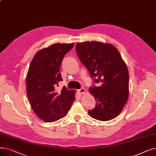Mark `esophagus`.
I'll use <instances>...</instances> for the list:
<instances>
[{
    "instance_id": "1",
    "label": "esophagus",
    "mask_w": 156,
    "mask_h": 156,
    "mask_svg": "<svg viewBox=\"0 0 156 156\" xmlns=\"http://www.w3.org/2000/svg\"><path fill=\"white\" fill-rule=\"evenodd\" d=\"M77 92H78V93L79 94H80V95L83 94H85V89L84 88H81L78 90Z\"/></svg>"
}]
</instances>
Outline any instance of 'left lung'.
<instances>
[{
    "instance_id": "left-lung-1",
    "label": "left lung",
    "mask_w": 156,
    "mask_h": 156,
    "mask_svg": "<svg viewBox=\"0 0 156 156\" xmlns=\"http://www.w3.org/2000/svg\"><path fill=\"white\" fill-rule=\"evenodd\" d=\"M78 58L94 78L97 87L89 88L95 107L88 111L92 118L102 121L117 117L128 99L129 73L118 49L97 41L77 43Z\"/></svg>"
}]
</instances>
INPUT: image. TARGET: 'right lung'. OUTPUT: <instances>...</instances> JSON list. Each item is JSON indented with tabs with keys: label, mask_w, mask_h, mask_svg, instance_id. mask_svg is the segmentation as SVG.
I'll return each mask as SVG.
<instances>
[{
	"label": "right lung",
	"mask_w": 156,
	"mask_h": 156,
	"mask_svg": "<svg viewBox=\"0 0 156 156\" xmlns=\"http://www.w3.org/2000/svg\"><path fill=\"white\" fill-rule=\"evenodd\" d=\"M74 44H55L41 49L34 55L26 78L27 93L36 115L45 122H54L66 116L74 101L75 90L63 87L60 66L64 55Z\"/></svg>",
	"instance_id": "add662e5"
}]
</instances>
